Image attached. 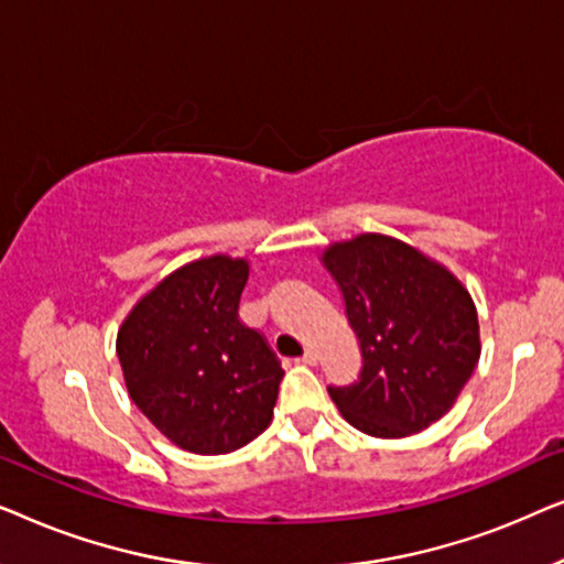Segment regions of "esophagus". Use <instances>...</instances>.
<instances>
[{"label":"esophagus","instance_id":"esophagus-1","mask_svg":"<svg viewBox=\"0 0 564 564\" xmlns=\"http://www.w3.org/2000/svg\"><path fill=\"white\" fill-rule=\"evenodd\" d=\"M300 361H303V365H318V351L305 349V354H303V357H300Z\"/></svg>","mask_w":564,"mask_h":564}]
</instances>
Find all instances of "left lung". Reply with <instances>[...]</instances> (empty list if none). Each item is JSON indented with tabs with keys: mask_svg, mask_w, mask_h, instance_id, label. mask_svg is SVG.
<instances>
[{
	"mask_svg": "<svg viewBox=\"0 0 564 564\" xmlns=\"http://www.w3.org/2000/svg\"><path fill=\"white\" fill-rule=\"evenodd\" d=\"M359 338L361 369L328 384L338 411L369 436L419 434L449 411L480 359L473 297L395 238L367 234L323 253Z\"/></svg>",
	"mask_w": 564,
	"mask_h": 564,
	"instance_id": "1",
	"label": "left lung"
}]
</instances>
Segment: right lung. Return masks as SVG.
I'll return each mask as SVG.
<instances>
[{"label": "right lung", "instance_id": "1", "mask_svg": "<svg viewBox=\"0 0 564 564\" xmlns=\"http://www.w3.org/2000/svg\"><path fill=\"white\" fill-rule=\"evenodd\" d=\"M246 280L243 259L192 261L145 295L118 334L130 398L187 452H236L272 421L284 372L267 336L238 318Z\"/></svg>", "mask_w": 564, "mask_h": 564}]
</instances>
